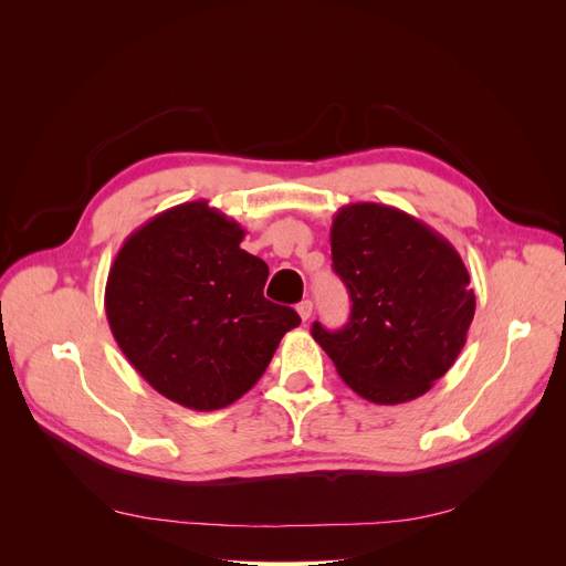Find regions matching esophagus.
Masks as SVG:
<instances>
[{
    "label": "esophagus",
    "mask_w": 566,
    "mask_h": 566,
    "mask_svg": "<svg viewBox=\"0 0 566 566\" xmlns=\"http://www.w3.org/2000/svg\"><path fill=\"white\" fill-rule=\"evenodd\" d=\"M295 310H298V314H301L303 321H310L314 305H312V301H303V303H298V307H295Z\"/></svg>",
    "instance_id": "obj_1"
}]
</instances>
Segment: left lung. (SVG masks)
<instances>
[{
    "label": "left lung",
    "instance_id": "obj_1",
    "mask_svg": "<svg viewBox=\"0 0 566 566\" xmlns=\"http://www.w3.org/2000/svg\"><path fill=\"white\" fill-rule=\"evenodd\" d=\"M333 268L350 295L342 331L314 323L348 388L380 406L422 397L468 339L474 291L448 238L395 206H342L331 227Z\"/></svg>",
    "mask_w": 566,
    "mask_h": 566
}]
</instances>
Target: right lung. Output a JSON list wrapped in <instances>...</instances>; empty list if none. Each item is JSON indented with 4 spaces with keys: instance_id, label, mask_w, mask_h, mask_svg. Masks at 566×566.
I'll return each mask as SVG.
<instances>
[{
    "instance_id": "add662e5",
    "label": "right lung",
    "mask_w": 566,
    "mask_h": 566,
    "mask_svg": "<svg viewBox=\"0 0 566 566\" xmlns=\"http://www.w3.org/2000/svg\"><path fill=\"white\" fill-rule=\"evenodd\" d=\"M245 229L186 201L133 231L105 284L109 331L156 392L192 410L241 399L301 325L263 298L268 265L241 250Z\"/></svg>"
}]
</instances>
